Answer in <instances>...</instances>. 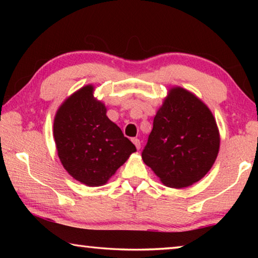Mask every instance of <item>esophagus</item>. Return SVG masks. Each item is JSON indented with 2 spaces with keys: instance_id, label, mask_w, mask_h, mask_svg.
Here are the masks:
<instances>
[{
  "instance_id": "esophagus-1",
  "label": "esophagus",
  "mask_w": 258,
  "mask_h": 258,
  "mask_svg": "<svg viewBox=\"0 0 258 258\" xmlns=\"http://www.w3.org/2000/svg\"><path fill=\"white\" fill-rule=\"evenodd\" d=\"M132 142L134 143V146L137 147L138 150L140 149V148H141V142H140L139 139H132Z\"/></svg>"
}]
</instances>
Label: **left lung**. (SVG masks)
Listing matches in <instances>:
<instances>
[{
  "instance_id": "obj_1",
  "label": "left lung",
  "mask_w": 258,
  "mask_h": 258,
  "mask_svg": "<svg viewBox=\"0 0 258 258\" xmlns=\"http://www.w3.org/2000/svg\"><path fill=\"white\" fill-rule=\"evenodd\" d=\"M220 149V134L206 104L174 87L154 118L142 159L165 185L185 187L206 175Z\"/></svg>"
}]
</instances>
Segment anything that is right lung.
Returning a JSON list of instances; mask_svg holds the SVG:
<instances>
[{
  "instance_id": "1",
  "label": "right lung",
  "mask_w": 258,
  "mask_h": 258,
  "mask_svg": "<svg viewBox=\"0 0 258 258\" xmlns=\"http://www.w3.org/2000/svg\"><path fill=\"white\" fill-rule=\"evenodd\" d=\"M104 104L93 98V86L74 93L56 111L53 135L66 171L89 186L102 185L137 148L108 118Z\"/></svg>"
}]
</instances>
